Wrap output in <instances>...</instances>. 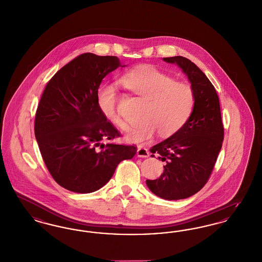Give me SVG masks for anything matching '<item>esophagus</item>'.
<instances>
[{"label":"esophagus","instance_id":"obj_1","mask_svg":"<svg viewBox=\"0 0 262 262\" xmlns=\"http://www.w3.org/2000/svg\"><path fill=\"white\" fill-rule=\"evenodd\" d=\"M137 155L138 157L140 158H148L149 156V152H148V149L146 148H143V147H139L138 150H137Z\"/></svg>","mask_w":262,"mask_h":262}]
</instances>
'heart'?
I'll return each instance as SVG.
<instances>
[{"label":"heart","mask_w":262,"mask_h":262,"mask_svg":"<svg viewBox=\"0 0 262 262\" xmlns=\"http://www.w3.org/2000/svg\"><path fill=\"white\" fill-rule=\"evenodd\" d=\"M127 90L146 101L136 125L128 126V142L142 144L159 131L160 136H172L179 132L193 114L195 96L192 86L175 81L169 74L150 66L130 69L120 77ZM97 103L104 118L112 124L124 128L125 122L117 112L118 97L113 85L103 84L97 91Z\"/></svg>","instance_id":"1"}]
</instances>
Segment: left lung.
<instances>
[{"label": "left lung", "mask_w": 262, "mask_h": 262, "mask_svg": "<svg viewBox=\"0 0 262 262\" xmlns=\"http://www.w3.org/2000/svg\"><path fill=\"white\" fill-rule=\"evenodd\" d=\"M178 64L194 92L193 112L176 134L149 148L165 161L159 179L147 180L148 189L164 200H182L198 193L208 181L224 139L220 103L214 86L205 73L186 57H163Z\"/></svg>", "instance_id": "8db88e82"}]
</instances>
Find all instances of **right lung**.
Segmentation results:
<instances>
[{
  "label": "right lung",
  "mask_w": 262,
  "mask_h": 262,
  "mask_svg": "<svg viewBox=\"0 0 262 262\" xmlns=\"http://www.w3.org/2000/svg\"><path fill=\"white\" fill-rule=\"evenodd\" d=\"M118 67L125 66L114 56L79 55L48 82L38 103L34 131L41 156L54 180L71 192L99 190L120 161L136 155L135 145L103 143L121 134L101 113L97 91Z\"/></svg>",
  "instance_id": "add662e5"
}]
</instances>
